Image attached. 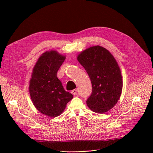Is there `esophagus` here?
<instances>
[{
    "label": "esophagus",
    "instance_id": "obj_1",
    "mask_svg": "<svg viewBox=\"0 0 153 153\" xmlns=\"http://www.w3.org/2000/svg\"><path fill=\"white\" fill-rule=\"evenodd\" d=\"M71 94L73 95H76L77 94V89H74V90H72V91H71Z\"/></svg>",
    "mask_w": 153,
    "mask_h": 153
}]
</instances>
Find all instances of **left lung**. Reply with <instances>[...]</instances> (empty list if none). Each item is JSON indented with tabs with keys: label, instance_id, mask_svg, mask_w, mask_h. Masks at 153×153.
<instances>
[{
	"label": "left lung",
	"instance_id": "obj_1",
	"mask_svg": "<svg viewBox=\"0 0 153 153\" xmlns=\"http://www.w3.org/2000/svg\"><path fill=\"white\" fill-rule=\"evenodd\" d=\"M77 59L87 72L92 85L91 95L86 101L88 107L95 113H105L116 105L122 91V76L116 59L108 50L99 45L84 50Z\"/></svg>",
	"mask_w": 153,
	"mask_h": 153
}]
</instances>
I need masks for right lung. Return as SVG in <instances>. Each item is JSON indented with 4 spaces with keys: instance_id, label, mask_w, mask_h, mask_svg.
Listing matches in <instances>:
<instances>
[{
    "instance_id": "1",
    "label": "right lung",
    "mask_w": 153,
    "mask_h": 153,
    "mask_svg": "<svg viewBox=\"0 0 153 153\" xmlns=\"http://www.w3.org/2000/svg\"><path fill=\"white\" fill-rule=\"evenodd\" d=\"M66 59L58 51H46L39 56L33 69L29 92L35 108L50 117L60 115L73 95L64 89L57 72Z\"/></svg>"
}]
</instances>
